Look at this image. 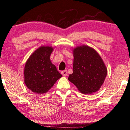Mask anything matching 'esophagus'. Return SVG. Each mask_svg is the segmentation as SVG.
Wrapping results in <instances>:
<instances>
[{
	"label": "esophagus",
	"instance_id": "esophagus-1",
	"mask_svg": "<svg viewBox=\"0 0 130 130\" xmlns=\"http://www.w3.org/2000/svg\"><path fill=\"white\" fill-rule=\"evenodd\" d=\"M61 74L62 76H64V77H66V76L68 75V71H61Z\"/></svg>",
	"mask_w": 130,
	"mask_h": 130
}]
</instances>
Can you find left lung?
<instances>
[{"label": "left lung", "mask_w": 130, "mask_h": 130, "mask_svg": "<svg viewBox=\"0 0 130 130\" xmlns=\"http://www.w3.org/2000/svg\"><path fill=\"white\" fill-rule=\"evenodd\" d=\"M73 73L68 80L83 94L97 92L104 83L107 69L94 48L82 45L73 50Z\"/></svg>", "instance_id": "left-lung-1"}]
</instances>
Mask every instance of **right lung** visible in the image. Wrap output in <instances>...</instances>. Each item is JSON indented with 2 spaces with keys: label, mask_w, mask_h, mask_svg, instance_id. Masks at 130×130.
Segmentation results:
<instances>
[{
  "label": "right lung",
  "mask_w": 130,
  "mask_h": 130,
  "mask_svg": "<svg viewBox=\"0 0 130 130\" xmlns=\"http://www.w3.org/2000/svg\"><path fill=\"white\" fill-rule=\"evenodd\" d=\"M52 47L41 46L31 55L24 68V82L32 92L46 93L62 77L50 61Z\"/></svg>",
  "instance_id": "right-lung-1"
}]
</instances>
